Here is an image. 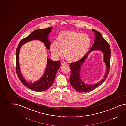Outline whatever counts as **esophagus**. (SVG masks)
<instances>
[{"label":"esophagus","instance_id":"esophagus-1","mask_svg":"<svg viewBox=\"0 0 126 126\" xmlns=\"http://www.w3.org/2000/svg\"><path fill=\"white\" fill-rule=\"evenodd\" d=\"M61 63L62 65H64L66 64V62L64 61H62Z\"/></svg>","mask_w":126,"mask_h":126}]
</instances>
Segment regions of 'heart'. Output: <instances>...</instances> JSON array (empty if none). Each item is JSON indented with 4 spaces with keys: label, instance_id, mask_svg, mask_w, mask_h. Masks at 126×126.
I'll list each match as a JSON object with an SVG mask.
<instances>
[{
    "label": "heart",
    "instance_id": "1",
    "mask_svg": "<svg viewBox=\"0 0 126 126\" xmlns=\"http://www.w3.org/2000/svg\"><path fill=\"white\" fill-rule=\"evenodd\" d=\"M91 40L87 34L74 31H65L58 34L57 42L52 43L50 48L56 57L61 56L63 50L65 58L68 61L79 60L86 54Z\"/></svg>",
    "mask_w": 126,
    "mask_h": 126
}]
</instances>
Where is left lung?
<instances>
[{
	"label": "left lung",
	"mask_w": 126,
	"mask_h": 126,
	"mask_svg": "<svg viewBox=\"0 0 126 126\" xmlns=\"http://www.w3.org/2000/svg\"><path fill=\"white\" fill-rule=\"evenodd\" d=\"M94 32L95 40L92 47L87 54L79 60L72 63L70 64L71 75L69 81L71 86L79 92H88L95 89L96 87L102 84L107 79L109 72L110 61V48L107 41L104 38L102 35L98 31L92 29ZM100 50L104 53V61L106 64V72L104 79L98 83L93 85L85 84L81 80L80 72L81 66L87 58L88 54L93 50Z\"/></svg>",
	"instance_id": "obj_1"
}]
</instances>
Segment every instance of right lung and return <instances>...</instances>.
I'll return each mask as SVG.
<instances>
[{"mask_svg": "<svg viewBox=\"0 0 126 126\" xmlns=\"http://www.w3.org/2000/svg\"><path fill=\"white\" fill-rule=\"evenodd\" d=\"M52 27L43 29L34 30L26 38L22 39L18 46L16 51V71L17 76L20 81L26 87L38 92L47 90L52 86L55 80L56 74L60 67V62L54 61L47 58V62L44 73L39 80L34 83L29 82L25 80L21 74L19 64V53L20 47L23 44L31 41L37 40L43 42L46 47L50 49L51 42L48 39V36L51 32Z\"/></svg>", "mask_w": 126, "mask_h": 126, "instance_id": "add662e5", "label": "right lung"}]
</instances>
